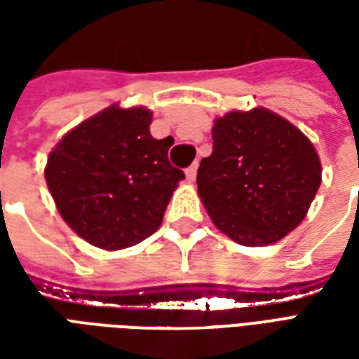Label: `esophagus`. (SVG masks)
I'll return each mask as SVG.
<instances>
[{
    "mask_svg": "<svg viewBox=\"0 0 359 359\" xmlns=\"http://www.w3.org/2000/svg\"><path fill=\"white\" fill-rule=\"evenodd\" d=\"M196 175H198V163H192L190 167L187 169V179L188 182H194L196 180Z\"/></svg>",
    "mask_w": 359,
    "mask_h": 359,
    "instance_id": "1",
    "label": "esophagus"
}]
</instances>
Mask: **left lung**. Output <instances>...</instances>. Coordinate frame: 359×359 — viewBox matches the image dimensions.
Wrapping results in <instances>:
<instances>
[{
  "mask_svg": "<svg viewBox=\"0 0 359 359\" xmlns=\"http://www.w3.org/2000/svg\"><path fill=\"white\" fill-rule=\"evenodd\" d=\"M213 151L198 169V194L221 233L267 246L306 217L321 184L313 144L264 107L215 118Z\"/></svg>",
  "mask_w": 359,
  "mask_h": 359,
  "instance_id": "8db88e82",
  "label": "left lung"
}]
</instances>
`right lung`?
Listing matches in <instances>:
<instances>
[{
	"label": "right lung",
	"mask_w": 359,
	"mask_h": 359,
	"mask_svg": "<svg viewBox=\"0 0 359 359\" xmlns=\"http://www.w3.org/2000/svg\"><path fill=\"white\" fill-rule=\"evenodd\" d=\"M151 111L111 105L67 133L48 157L46 182L61 217L81 238L123 250L154 234L184 172L169 138L149 134Z\"/></svg>",
	"instance_id": "add662e5"
}]
</instances>
